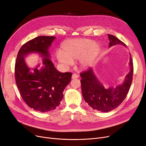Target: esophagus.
<instances>
[{
  "mask_svg": "<svg viewBox=\"0 0 146 146\" xmlns=\"http://www.w3.org/2000/svg\"><path fill=\"white\" fill-rule=\"evenodd\" d=\"M78 78H79V75L75 74V73L72 74V79H78Z\"/></svg>",
  "mask_w": 146,
  "mask_h": 146,
  "instance_id": "34e87169",
  "label": "esophagus"
}]
</instances>
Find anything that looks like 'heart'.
<instances>
[{
    "mask_svg": "<svg viewBox=\"0 0 146 146\" xmlns=\"http://www.w3.org/2000/svg\"><path fill=\"white\" fill-rule=\"evenodd\" d=\"M100 51L97 42L90 39H77L66 41L61 46V51L56 54V58L61 64L71 66L79 59L82 68H88L92 64Z\"/></svg>",
    "mask_w": 146,
    "mask_h": 146,
    "instance_id": "b5f03b06",
    "label": "heart"
}]
</instances>
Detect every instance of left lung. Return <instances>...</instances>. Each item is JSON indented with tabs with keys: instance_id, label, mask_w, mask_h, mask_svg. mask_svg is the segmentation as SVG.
<instances>
[{
	"instance_id": "left-lung-1",
	"label": "left lung",
	"mask_w": 146,
	"mask_h": 146,
	"mask_svg": "<svg viewBox=\"0 0 146 146\" xmlns=\"http://www.w3.org/2000/svg\"><path fill=\"white\" fill-rule=\"evenodd\" d=\"M108 37L109 48L118 44L126 46L125 44L116 36L108 35ZM129 66L130 70L126 74L124 82L116 88H104L95 75L92 68L81 73L82 92L85 102L93 109L102 112H108L116 109L126 98L131 85L134 69L131 55Z\"/></svg>"
}]
</instances>
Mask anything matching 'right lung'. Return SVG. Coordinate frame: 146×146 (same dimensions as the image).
<instances>
[{"label": "right lung", "instance_id": "add662e5", "mask_svg": "<svg viewBox=\"0 0 146 146\" xmlns=\"http://www.w3.org/2000/svg\"><path fill=\"white\" fill-rule=\"evenodd\" d=\"M54 36H41L26 42L19 50L15 65L17 86L24 102L30 108L41 112L54 110L63 98V91L70 82L72 73H61L50 60L49 48ZM31 53L41 55L43 66L29 68L24 58ZM32 71H31V70Z\"/></svg>", "mask_w": 146, "mask_h": 146}]
</instances>
